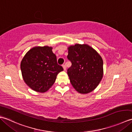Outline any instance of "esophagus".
Masks as SVG:
<instances>
[{
	"label": "esophagus",
	"mask_w": 132,
	"mask_h": 132,
	"mask_svg": "<svg viewBox=\"0 0 132 132\" xmlns=\"http://www.w3.org/2000/svg\"><path fill=\"white\" fill-rule=\"evenodd\" d=\"M62 66H63V69H64V71H65V70H66V68H67L66 65H65V64H63V65Z\"/></svg>",
	"instance_id": "34e87169"
}]
</instances>
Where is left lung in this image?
<instances>
[{"instance_id": "8db88e82", "label": "left lung", "mask_w": 132, "mask_h": 132, "mask_svg": "<svg viewBox=\"0 0 132 132\" xmlns=\"http://www.w3.org/2000/svg\"><path fill=\"white\" fill-rule=\"evenodd\" d=\"M67 58L72 65L67 70L70 82L78 92H92L103 76V61L97 51L87 44H76L68 48Z\"/></svg>"}]
</instances>
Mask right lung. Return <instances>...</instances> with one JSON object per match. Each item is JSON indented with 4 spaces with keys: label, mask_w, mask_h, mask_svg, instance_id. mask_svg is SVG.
Here are the masks:
<instances>
[{
    "label": "right lung",
    "mask_w": 132,
    "mask_h": 132,
    "mask_svg": "<svg viewBox=\"0 0 132 132\" xmlns=\"http://www.w3.org/2000/svg\"><path fill=\"white\" fill-rule=\"evenodd\" d=\"M23 80L32 89L45 92L54 84L63 68L57 63L52 47L32 48L24 56L20 64Z\"/></svg>",
    "instance_id": "right-lung-1"
}]
</instances>
